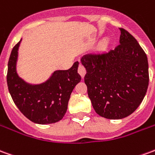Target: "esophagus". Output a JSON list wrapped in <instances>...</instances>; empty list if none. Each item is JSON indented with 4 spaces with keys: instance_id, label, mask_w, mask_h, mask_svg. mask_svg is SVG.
Instances as JSON below:
<instances>
[{
    "instance_id": "34e87169",
    "label": "esophagus",
    "mask_w": 155,
    "mask_h": 155,
    "mask_svg": "<svg viewBox=\"0 0 155 155\" xmlns=\"http://www.w3.org/2000/svg\"><path fill=\"white\" fill-rule=\"evenodd\" d=\"M78 72H79V74H81V77L83 78L85 75V73H86L85 68L83 66L82 64H80V65H79V68H78Z\"/></svg>"
}]
</instances>
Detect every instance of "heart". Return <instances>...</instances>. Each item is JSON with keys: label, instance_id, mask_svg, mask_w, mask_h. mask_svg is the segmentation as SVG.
<instances>
[{"label": "heart", "instance_id": "obj_1", "mask_svg": "<svg viewBox=\"0 0 155 155\" xmlns=\"http://www.w3.org/2000/svg\"><path fill=\"white\" fill-rule=\"evenodd\" d=\"M108 44H109V41L108 39H104L102 42H101V48H106L107 47Z\"/></svg>", "mask_w": 155, "mask_h": 155}]
</instances>
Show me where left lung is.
Segmentation results:
<instances>
[{
    "label": "left lung",
    "instance_id": "left-lung-1",
    "mask_svg": "<svg viewBox=\"0 0 155 155\" xmlns=\"http://www.w3.org/2000/svg\"><path fill=\"white\" fill-rule=\"evenodd\" d=\"M120 31V44L114 50L89 53L81 59L93 108L107 119L132 114L143 100L149 85L147 55L129 32Z\"/></svg>",
    "mask_w": 155,
    "mask_h": 155
}]
</instances>
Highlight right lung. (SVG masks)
Masks as SVG:
<instances>
[{"instance_id": "add662e5", "label": "right lung", "mask_w": 155, "mask_h": 155, "mask_svg": "<svg viewBox=\"0 0 155 155\" xmlns=\"http://www.w3.org/2000/svg\"><path fill=\"white\" fill-rule=\"evenodd\" d=\"M21 39L12 48L7 70V86L14 103L23 115L38 124L60 121L66 113L70 95L81 81L79 62L67 70H55L39 84H32L20 77L17 64Z\"/></svg>"}]
</instances>
